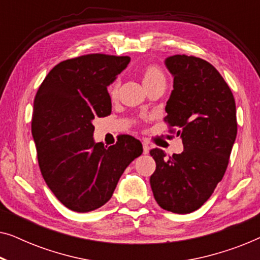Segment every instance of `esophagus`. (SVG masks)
Instances as JSON below:
<instances>
[{"instance_id":"esophagus-1","label":"esophagus","mask_w":260,"mask_h":260,"mask_svg":"<svg viewBox=\"0 0 260 260\" xmlns=\"http://www.w3.org/2000/svg\"><path fill=\"white\" fill-rule=\"evenodd\" d=\"M149 149H150V147H149V144L145 143V142H143V154H148Z\"/></svg>"}]
</instances>
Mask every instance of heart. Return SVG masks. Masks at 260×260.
Wrapping results in <instances>:
<instances>
[{
    "label": "heart",
    "instance_id": "1",
    "mask_svg": "<svg viewBox=\"0 0 260 260\" xmlns=\"http://www.w3.org/2000/svg\"><path fill=\"white\" fill-rule=\"evenodd\" d=\"M142 76H143V83L145 85V87L151 86V85L158 83L166 84V74L163 72L162 67L157 65V63H150V65L145 66L143 71H142ZM119 85V79H115L108 87L109 95L112 99L116 98L117 94H118Z\"/></svg>",
    "mask_w": 260,
    "mask_h": 260
}]
</instances>
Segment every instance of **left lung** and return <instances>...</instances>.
<instances>
[{"label": "left lung", "instance_id": "left-lung-1", "mask_svg": "<svg viewBox=\"0 0 260 260\" xmlns=\"http://www.w3.org/2000/svg\"><path fill=\"white\" fill-rule=\"evenodd\" d=\"M166 65L174 90L165 122L169 133L182 138L184 150L166 156L162 149H151L156 169L150 186L163 209L187 214L208 200L226 172L237 137L236 102L221 74L206 60L177 54Z\"/></svg>", "mask_w": 260, "mask_h": 260}]
</instances>
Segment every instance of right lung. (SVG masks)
<instances>
[{
    "label": "right lung",
    "instance_id": "obj_1",
    "mask_svg": "<svg viewBox=\"0 0 260 260\" xmlns=\"http://www.w3.org/2000/svg\"><path fill=\"white\" fill-rule=\"evenodd\" d=\"M129 56L102 53L67 59L53 67L35 95L31 135L44 180L71 211H94L111 199L124 170L143 152L120 135L116 144L94 143L92 120L111 113L108 86Z\"/></svg>",
    "mask_w": 260,
    "mask_h": 260
}]
</instances>
